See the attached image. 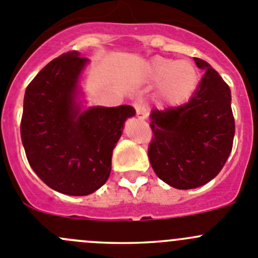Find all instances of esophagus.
<instances>
[{"label": "esophagus", "instance_id": "obj_1", "mask_svg": "<svg viewBox=\"0 0 258 258\" xmlns=\"http://www.w3.org/2000/svg\"><path fill=\"white\" fill-rule=\"evenodd\" d=\"M134 109H136L137 117H138V119H141V120L147 119V111H146V109H144L143 105L136 104L134 105Z\"/></svg>", "mask_w": 258, "mask_h": 258}]
</instances>
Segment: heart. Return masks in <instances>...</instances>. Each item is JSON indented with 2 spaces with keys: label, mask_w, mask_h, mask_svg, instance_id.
Wrapping results in <instances>:
<instances>
[{
  "label": "heart",
  "mask_w": 258,
  "mask_h": 258,
  "mask_svg": "<svg viewBox=\"0 0 258 258\" xmlns=\"http://www.w3.org/2000/svg\"><path fill=\"white\" fill-rule=\"evenodd\" d=\"M151 82L159 83V95L164 104L180 106L186 104L199 85V73L187 60L154 57L147 68Z\"/></svg>",
  "instance_id": "1"
}]
</instances>
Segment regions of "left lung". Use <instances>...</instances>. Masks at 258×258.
Here are the masks:
<instances>
[{
  "label": "left lung",
  "instance_id": "left-lung-1",
  "mask_svg": "<svg viewBox=\"0 0 258 258\" xmlns=\"http://www.w3.org/2000/svg\"><path fill=\"white\" fill-rule=\"evenodd\" d=\"M194 59L205 72L190 101L151 114L149 162L162 181L180 190L205 185L220 172L235 131L230 88L209 63Z\"/></svg>",
  "mask_w": 258,
  "mask_h": 258
}]
</instances>
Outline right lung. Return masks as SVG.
Masks as SVG:
<instances>
[{
	"mask_svg": "<svg viewBox=\"0 0 258 258\" xmlns=\"http://www.w3.org/2000/svg\"><path fill=\"white\" fill-rule=\"evenodd\" d=\"M87 63L76 50L49 62L26 87L20 125L34 172L72 196L90 195L106 182L125 120L136 115L129 105L81 110L78 80Z\"/></svg>",
	"mask_w": 258,
	"mask_h": 258,
	"instance_id": "add662e5",
	"label": "right lung"
}]
</instances>
